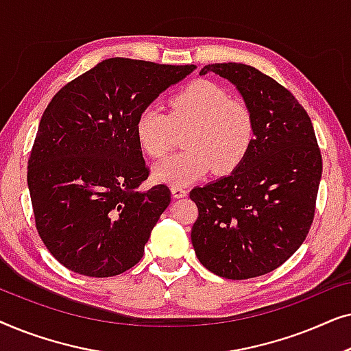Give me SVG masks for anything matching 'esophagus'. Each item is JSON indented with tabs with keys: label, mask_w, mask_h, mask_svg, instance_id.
Instances as JSON below:
<instances>
[{
	"label": "esophagus",
	"mask_w": 351,
	"mask_h": 351,
	"mask_svg": "<svg viewBox=\"0 0 351 351\" xmlns=\"http://www.w3.org/2000/svg\"><path fill=\"white\" fill-rule=\"evenodd\" d=\"M171 193L174 198H184V196H186V190L184 186H171Z\"/></svg>",
	"instance_id": "1"
}]
</instances>
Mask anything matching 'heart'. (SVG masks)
<instances>
[{
    "label": "heart",
    "mask_w": 351,
    "mask_h": 351,
    "mask_svg": "<svg viewBox=\"0 0 351 351\" xmlns=\"http://www.w3.org/2000/svg\"><path fill=\"white\" fill-rule=\"evenodd\" d=\"M174 128H190L185 152L153 167L156 180L184 186L208 176H228L244 161L254 142V118L243 102L210 81H195L171 100V114L156 105L138 113L136 136L143 152L162 158L174 142Z\"/></svg>",
    "instance_id": "obj_1"
}]
</instances>
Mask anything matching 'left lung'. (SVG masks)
I'll return each instance as SVG.
<instances>
[{
	"instance_id": "obj_1",
	"label": "left lung",
	"mask_w": 351,
	"mask_h": 351,
	"mask_svg": "<svg viewBox=\"0 0 351 351\" xmlns=\"http://www.w3.org/2000/svg\"><path fill=\"white\" fill-rule=\"evenodd\" d=\"M233 84L254 118V142L230 176L195 186L196 257L214 275L247 280L282 265L313 222L323 161L313 124L286 88L244 64H209Z\"/></svg>"
}]
</instances>
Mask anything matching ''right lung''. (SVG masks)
<instances>
[{
  "mask_svg": "<svg viewBox=\"0 0 351 351\" xmlns=\"http://www.w3.org/2000/svg\"><path fill=\"white\" fill-rule=\"evenodd\" d=\"M195 69L113 57L65 84L47 105L27 182L38 233L69 270L117 276L142 258L171 191L138 190L148 169L136 121Z\"/></svg>",
  "mask_w": 351,
  "mask_h": 351,
  "instance_id": "add662e5",
  "label": "right lung"
}]
</instances>
